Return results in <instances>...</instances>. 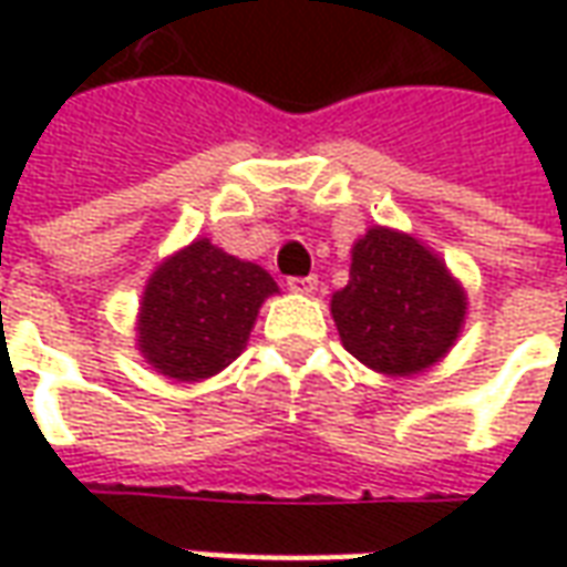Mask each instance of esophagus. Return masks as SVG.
<instances>
[{"label":"esophagus","mask_w":567,"mask_h":567,"mask_svg":"<svg viewBox=\"0 0 567 567\" xmlns=\"http://www.w3.org/2000/svg\"><path fill=\"white\" fill-rule=\"evenodd\" d=\"M288 288L297 291V295H312L319 288V276H291L288 279Z\"/></svg>","instance_id":"1"}]
</instances>
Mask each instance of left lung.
<instances>
[{
	"label": "left lung",
	"instance_id": "8db88e82",
	"mask_svg": "<svg viewBox=\"0 0 567 567\" xmlns=\"http://www.w3.org/2000/svg\"><path fill=\"white\" fill-rule=\"evenodd\" d=\"M340 340L368 368L410 377L450 352L464 291L419 239L373 227L352 251L349 285L331 300Z\"/></svg>",
	"mask_w": 567,
	"mask_h": 567
}]
</instances>
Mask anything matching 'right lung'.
<instances>
[{
	"label": "right lung",
	"mask_w": 567,
	"mask_h": 567,
	"mask_svg": "<svg viewBox=\"0 0 567 567\" xmlns=\"http://www.w3.org/2000/svg\"><path fill=\"white\" fill-rule=\"evenodd\" d=\"M272 276L209 239L178 251L151 276L140 316V349L163 377L206 380L246 349Z\"/></svg>",
	"instance_id": "add662e5"
}]
</instances>
